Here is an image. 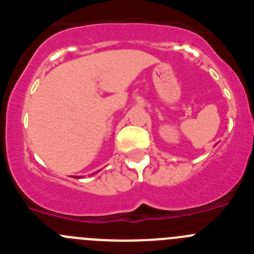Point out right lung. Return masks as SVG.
Instances as JSON below:
<instances>
[{"label": "right lung", "instance_id": "right-lung-1", "mask_svg": "<svg viewBox=\"0 0 254 254\" xmlns=\"http://www.w3.org/2000/svg\"><path fill=\"white\" fill-rule=\"evenodd\" d=\"M75 178H76V176H75Z\"/></svg>", "mask_w": 254, "mask_h": 254}]
</instances>
